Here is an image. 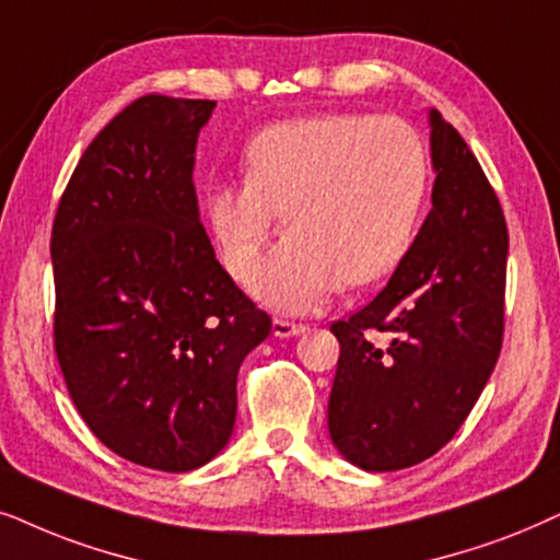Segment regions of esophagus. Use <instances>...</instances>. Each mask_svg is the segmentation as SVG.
I'll use <instances>...</instances> for the list:
<instances>
[{
  "label": "esophagus",
  "instance_id": "esophagus-1",
  "mask_svg": "<svg viewBox=\"0 0 560 560\" xmlns=\"http://www.w3.org/2000/svg\"><path fill=\"white\" fill-rule=\"evenodd\" d=\"M310 327L302 325V323H289V319H273V335L276 338H294V335H302L307 332Z\"/></svg>",
  "mask_w": 560,
  "mask_h": 560
}]
</instances>
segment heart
Listing matches in <instances>:
<instances>
[{
  "instance_id": "heart-1",
  "label": "heart",
  "mask_w": 560,
  "mask_h": 560,
  "mask_svg": "<svg viewBox=\"0 0 560 560\" xmlns=\"http://www.w3.org/2000/svg\"><path fill=\"white\" fill-rule=\"evenodd\" d=\"M245 182L205 207L230 273L243 279L284 212L292 230L253 268L281 310H310L340 284L369 287L407 256L428 191V151L397 117L323 115L268 125L243 155Z\"/></svg>"
}]
</instances>
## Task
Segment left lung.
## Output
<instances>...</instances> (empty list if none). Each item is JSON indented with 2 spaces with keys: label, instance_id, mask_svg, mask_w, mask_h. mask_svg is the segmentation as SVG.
I'll return each instance as SVG.
<instances>
[{
  "label": "left lung",
  "instance_id": "obj_1",
  "mask_svg": "<svg viewBox=\"0 0 560 560\" xmlns=\"http://www.w3.org/2000/svg\"><path fill=\"white\" fill-rule=\"evenodd\" d=\"M432 210L389 284L348 319L327 428L363 471H399L456 435L497 366L504 335L506 222L479 161L430 109ZM371 329L389 347H374Z\"/></svg>",
  "mask_w": 560,
  "mask_h": 560
}]
</instances>
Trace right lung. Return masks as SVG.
<instances>
[{
	"mask_svg": "<svg viewBox=\"0 0 560 560\" xmlns=\"http://www.w3.org/2000/svg\"><path fill=\"white\" fill-rule=\"evenodd\" d=\"M212 100L145 94L81 155L50 235L54 346L112 453L184 474L225 448L243 358L271 332L214 258L191 171Z\"/></svg>",
	"mask_w": 560,
	"mask_h": 560,
	"instance_id": "right-lung-1",
	"label": "right lung"
}]
</instances>
